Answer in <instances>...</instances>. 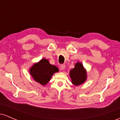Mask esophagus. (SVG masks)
<instances>
[{
  "label": "esophagus",
  "instance_id": "1",
  "mask_svg": "<svg viewBox=\"0 0 120 120\" xmlns=\"http://www.w3.org/2000/svg\"><path fill=\"white\" fill-rule=\"evenodd\" d=\"M60 67H61V69L62 70H64L65 68V65L64 64H61Z\"/></svg>",
  "mask_w": 120,
  "mask_h": 120
}]
</instances>
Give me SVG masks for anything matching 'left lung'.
Here are the masks:
<instances>
[{"label":"left lung","mask_w":120,"mask_h":120,"mask_svg":"<svg viewBox=\"0 0 120 120\" xmlns=\"http://www.w3.org/2000/svg\"><path fill=\"white\" fill-rule=\"evenodd\" d=\"M71 82L75 86H78L83 84L87 79V71L82 63H75L74 68L69 71Z\"/></svg>","instance_id":"1"}]
</instances>
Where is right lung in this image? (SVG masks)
<instances>
[{
  "mask_svg": "<svg viewBox=\"0 0 120 120\" xmlns=\"http://www.w3.org/2000/svg\"><path fill=\"white\" fill-rule=\"evenodd\" d=\"M59 71L55 65L51 64L47 59L43 58L29 68V72L37 82L45 86L50 81L53 74Z\"/></svg>",
  "mask_w": 120,
  "mask_h": 120,
  "instance_id": "right-lung-1",
  "label": "right lung"
}]
</instances>
